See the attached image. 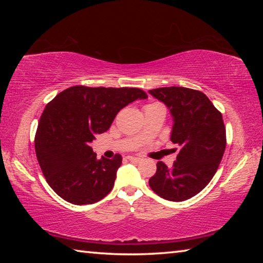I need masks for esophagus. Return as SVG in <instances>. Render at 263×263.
I'll use <instances>...</instances> for the list:
<instances>
[{
  "instance_id": "34e87169",
  "label": "esophagus",
  "mask_w": 263,
  "mask_h": 263,
  "mask_svg": "<svg viewBox=\"0 0 263 263\" xmlns=\"http://www.w3.org/2000/svg\"><path fill=\"white\" fill-rule=\"evenodd\" d=\"M128 161H131V162H139L140 161V158H136V157H127L126 158Z\"/></svg>"
}]
</instances>
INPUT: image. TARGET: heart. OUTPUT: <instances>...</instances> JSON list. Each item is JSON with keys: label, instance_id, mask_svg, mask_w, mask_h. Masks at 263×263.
I'll return each instance as SVG.
<instances>
[{"label": "heart", "instance_id": "b5f03b06", "mask_svg": "<svg viewBox=\"0 0 263 263\" xmlns=\"http://www.w3.org/2000/svg\"><path fill=\"white\" fill-rule=\"evenodd\" d=\"M153 104H155V103H151V104H147L146 106H149V105H153ZM146 106H145V108H146Z\"/></svg>", "mask_w": 263, "mask_h": 263}]
</instances>
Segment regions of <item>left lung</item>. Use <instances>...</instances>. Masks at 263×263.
Instances as JSON below:
<instances>
[{
	"label": "left lung",
	"mask_w": 263,
	"mask_h": 263,
	"mask_svg": "<svg viewBox=\"0 0 263 263\" xmlns=\"http://www.w3.org/2000/svg\"><path fill=\"white\" fill-rule=\"evenodd\" d=\"M148 92L171 110L174 118L171 140L180 147L172 167L157 163V173L148 184L160 197L185 201L205 188L219 167L226 147L221 112L195 89L164 87Z\"/></svg>",
	"instance_id": "left-lung-1"
}]
</instances>
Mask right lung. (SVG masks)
<instances>
[{
    "label": "right lung",
    "mask_w": 263,
    "mask_h": 263,
    "mask_svg": "<svg viewBox=\"0 0 263 263\" xmlns=\"http://www.w3.org/2000/svg\"><path fill=\"white\" fill-rule=\"evenodd\" d=\"M146 97L139 88L74 86L48 102L39 119L34 148L47 183L61 198L83 205L110 193L122 155L97 160L90 142L109 130L119 110Z\"/></svg>",
    "instance_id": "obj_1"
}]
</instances>
